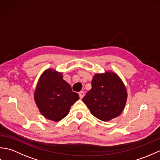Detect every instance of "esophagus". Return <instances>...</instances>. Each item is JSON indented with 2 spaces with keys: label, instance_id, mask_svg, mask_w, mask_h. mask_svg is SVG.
<instances>
[{
  "label": "esophagus",
  "instance_id": "obj_1",
  "mask_svg": "<svg viewBox=\"0 0 160 160\" xmlns=\"http://www.w3.org/2000/svg\"><path fill=\"white\" fill-rule=\"evenodd\" d=\"M84 91H80V92H79V96L80 98V99H82V98L84 97Z\"/></svg>",
  "mask_w": 160,
  "mask_h": 160
}]
</instances>
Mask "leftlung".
I'll list each match as a JSON object with an SVG mask.
<instances>
[{"instance_id": "obj_1", "label": "left lung", "mask_w": 160, "mask_h": 160, "mask_svg": "<svg viewBox=\"0 0 160 160\" xmlns=\"http://www.w3.org/2000/svg\"><path fill=\"white\" fill-rule=\"evenodd\" d=\"M91 87L82 98L91 114L104 122L118 117L127 99L126 87L118 75L112 72L96 74Z\"/></svg>"}]
</instances>
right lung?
Here are the masks:
<instances>
[{"instance_id": "obj_1", "label": "right lung", "mask_w": 160, "mask_h": 160, "mask_svg": "<svg viewBox=\"0 0 160 160\" xmlns=\"http://www.w3.org/2000/svg\"><path fill=\"white\" fill-rule=\"evenodd\" d=\"M79 99L62 74L47 69L40 78L34 93V100L44 117L60 121L69 113L71 107Z\"/></svg>"}]
</instances>
